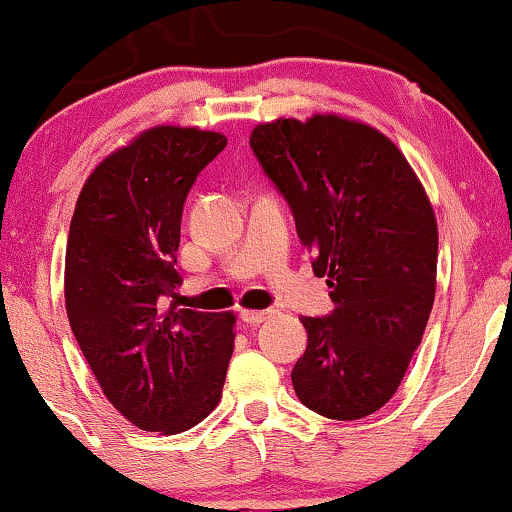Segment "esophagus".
Here are the masks:
<instances>
[{"label":"esophagus","instance_id":"esophagus-1","mask_svg":"<svg viewBox=\"0 0 512 512\" xmlns=\"http://www.w3.org/2000/svg\"><path fill=\"white\" fill-rule=\"evenodd\" d=\"M240 317L247 324H263L265 319L272 317V310H242Z\"/></svg>","mask_w":512,"mask_h":512}]
</instances>
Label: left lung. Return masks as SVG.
Segmentation results:
<instances>
[{"label":"left lung","instance_id":"obj_1","mask_svg":"<svg viewBox=\"0 0 512 512\" xmlns=\"http://www.w3.org/2000/svg\"><path fill=\"white\" fill-rule=\"evenodd\" d=\"M249 144L335 303L331 317L300 319L307 349L293 389L321 417L373 415L403 382L436 298L429 195L401 149L356 118H277L258 123Z\"/></svg>","mask_w":512,"mask_h":512}]
</instances>
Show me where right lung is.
<instances>
[{
  "mask_svg": "<svg viewBox=\"0 0 512 512\" xmlns=\"http://www.w3.org/2000/svg\"><path fill=\"white\" fill-rule=\"evenodd\" d=\"M221 132L156 125L111 151L83 184L69 226L65 307L107 401L142 431L200 424L221 401L233 312L163 310L186 195L226 149Z\"/></svg>",
  "mask_w": 512,
  "mask_h": 512,
  "instance_id": "right-lung-1",
  "label": "right lung"
}]
</instances>
